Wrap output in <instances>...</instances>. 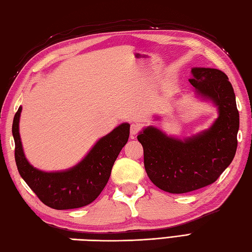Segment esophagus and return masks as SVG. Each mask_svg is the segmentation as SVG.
<instances>
[{
  "label": "esophagus",
  "instance_id": "esophagus-1",
  "mask_svg": "<svg viewBox=\"0 0 252 252\" xmlns=\"http://www.w3.org/2000/svg\"><path fill=\"white\" fill-rule=\"evenodd\" d=\"M140 125L139 124H137V123H134V124H131V126H130V135H132V136H135V135H137L139 132V130H140Z\"/></svg>",
  "mask_w": 252,
  "mask_h": 252
}]
</instances>
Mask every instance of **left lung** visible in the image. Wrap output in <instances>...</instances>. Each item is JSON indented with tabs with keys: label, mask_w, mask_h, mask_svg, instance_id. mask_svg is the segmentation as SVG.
<instances>
[{
	"label": "left lung",
	"mask_w": 252,
	"mask_h": 252,
	"mask_svg": "<svg viewBox=\"0 0 252 252\" xmlns=\"http://www.w3.org/2000/svg\"><path fill=\"white\" fill-rule=\"evenodd\" d=\"M189 80L197 95L214 103L218 118L207 130L184 140L153 126L137 136L144 148L146 172L156 187L173 194L214 183L231 163L237 149L239 112L228 77L220 70L193 68Z\"/></svg>",
	"instance_id": "8db88e82"
}]
</instances>
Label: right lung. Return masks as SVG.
<instances>
[{
  "label": "right lung",
  "instance_id": "1",
  "mask_svg": "<svg viewBox=\"0 0 252 252\" xmlns=\"http://www.w3.org/2000/svg\"><path fill=\"white\" fill-rule=\"evenodd\" d=\"M22 106L14 116L12 132L15 141L17 170L38 198L55 210H71L89 205L101 194L110 179L113 164L129 137L128 123H123L102 137L84 159L73 168L44 172L28 162L24 155L20 129Z\"/></svg>",
  "mask_w": 252,
  "mask_h": 252
}]
</instances>
